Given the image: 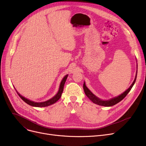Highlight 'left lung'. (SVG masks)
Returning <instances> with one entry per match:
<instances>
[{
    "label": "left lung",
    "instance_id": "obj_1",
    "mask_svg": "<svg viewBox=\"0 0 146 146\" xmlns=\"http://www.w3.org/2000/svg\"><path fill=\"white\" fill-rule=\"evenodd\" d=\"M137 71L136 73V75H135V77L134 82H133L132 85L130 86V87L127 90H125L123 94H121L120 95H119L117 97L113 98L110 99V100L103 101V100H101V99H99V98L96 97L94 94L92 93L91 91H90V90L86 87L85 82H84V83H83V89H84V91H85V93L86 95L88 97V98L90 99V100L92 102H94V104H97L98 105L104 106H112L113 105H115V104H118L120 101H121L122 99H123L127 96V95L128 94L129 92L131 90V88H133V85H134V83L135 82L136 78H137Z\"/></svg>",
    "mask_w": 146,
    "mask_h": 146
}]
</instances>
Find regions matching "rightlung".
Here are the masks:
<instances>
[{
  "instance_id": "obj_1",
  "label": "right lung",
  "mask_w": 146,
  "mask_h": 146,
  "mask_svg": "<svg viewBox=\"0 0 146 146\" xmlns=\"http://www.w3.org/2000/svg\"><path fill=\"white\" fill-rule=\"evenodd\" d=\"M67 76H68V74L66 75L63 78V79H62V80H61V83H60V88H59V89H58V91L57 94L54 96L52 97L51 99H49V100L47 101H45V102H35L34 101H30L29 100V99L25 98V97L22 96V95H21L18 92L17 90H16L18 94V95L19 96V97L22 99L23 101H24L25 103H27V104L32 106H35V107H45V106H48L49 105H51L53 104L56 103L58 99L60 98V97L61 96V94H62L63 93V89H64V83L66 81V79L67 78Z\"/></svg>"
}]
</instances>
